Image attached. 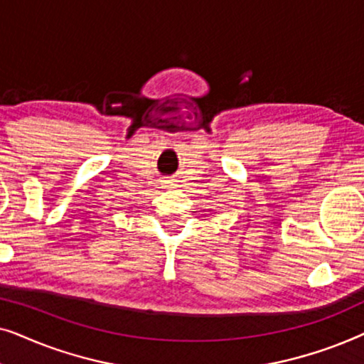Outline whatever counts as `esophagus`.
<instances>
[{"mask_svg": "<svg viewBox=\"0 0 364 364\" xmlns=\"http://www.w3.org/2000/svg\"><path fill=\"white\" fill-rule=\"evenodd\" d=\"M167 186H172V183H171V181H167Z\"/></svg>", "mask_w": 364, "mask_h": 364, "instance_id": "obj_1", "label": "esophagus"}]
</instances>
